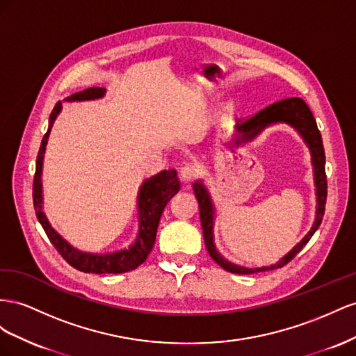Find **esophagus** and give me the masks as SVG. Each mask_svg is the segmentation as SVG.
Returning a JSON list of instances; mask_svg holds the SVG:
<instances>
[{"label":"esophagus","instance_id":"esophagus-1","mask_svg":"<svg viewBox=\"0 0 356 356\" xmlns=\"http://www.w3.org/2000/svg\"><path fill=\"white\" fill-rule=\"evenodd\" d=\"M198 176V167L194 164H186L180 168V179L184 181H191Z\"/></svg>","mask_w":356,"mask_h":356}]
</instances>
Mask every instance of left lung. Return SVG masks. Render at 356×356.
<instances>
[{"instance_id":"1","label":"left lung","mask_w":356,"mask_h":356,"mask_svg":"<svg viewBox=\"0 0 356 356\" xmlns=\"http://www.w3.org/2000/svg\"><path fill=\"white\" fill-rule=\"evenodd\" d=\"M276 124H286L292 127L300 134L304 143L310 150L312 156V167H313V180H314V195H316V213H314V220L310 231L304 236L300 243H297L285 257H282L276 264H271V266L266 267H258V268H248L243 266H237V264L231 262L223 258L215 245V234H213V228H215V218H216V207L213 204V198L207 186L204 185L202 180L194 181V194L198 201L200 207V219H201V227H202V234H204V243L207 252L213 261L227 270L229 273L236 274H252V273H259V271H267L280 268L297 255V253L307 245L312 236L316 232L319 228L323 213H325V202H327V176H325V152L322 145V137L316 125V120H314L309 106L304 103L301 98H286L282 99L279 103H274L255 116L250 119L241 122V124L236 125L234 134H232V140L229 141L231 147H238L249 141L255 140L264 129L276 125Z\"/></svg>"}]
</instances>
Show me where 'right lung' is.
<instances>
[{
	"instance_id": "1",
	"label": "right lung",
	"mask_w": 356,
	"mask_h": 356,
	"mask_svg": "<svg viewBox=\"0 0 356 356\" xmlns=\"http://www.w3.org/2000/svg\"><path fill=\"white\" fill-rule=\"evenodd\" d=\"M106 88H89L67 97L65 103H79V101H94L99 99L106 95ZM63 110V103L55 106L49 118V128L44 134L42 145L37 155L35 164V176H34V186H33V200L34 209L38 222L42 223L44 232L47 234L50 243L55 246L71 267L80 270L83 273H94V274H119L127 273L137 268L140 264H143L150 253L152 248L155 245L156 229L161 219L162 211L167 206V202L175 197L180 189V181L177 179L176 170H162L158 175L147 177L143 180V184L138 188L137 194V219H138V231L136 240L125 249L107 253H97V252H85L74 248L68 243L59 232L52 227V223L47 219L43 210V162L46 146L49 141L50 131L55 124L56 118Z\"/></svg>"
}]
</instances>
